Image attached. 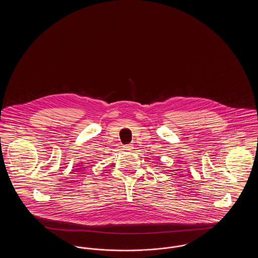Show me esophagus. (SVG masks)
Wrapping results in <instances>:
<instances>
[{
  "instance_id": "1",
  "label": "esophagus",
  "mask_w": 258,
  "mask_h": 258,
  "mask_svg": "<svg viewBox=\"0 0 258 258\" xmlns=\"http://www.w3.org/2000/svg\"><path fill=\"white\" fill-rule=\"evenodd\" d=\"M123 150L125 151H132L134 149V145L133 144H126V145H123Z\"/></svg>"
}]
</instances>
